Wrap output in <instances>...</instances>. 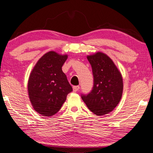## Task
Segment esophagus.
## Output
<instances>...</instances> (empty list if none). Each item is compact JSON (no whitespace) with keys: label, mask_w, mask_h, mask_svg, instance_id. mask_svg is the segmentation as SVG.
<instances>
[{"label":"esophagus","mask_w":153,"mask_h":153,"mask_svg":"<svg viewBox=\"0 0 153 153\" xmlns=\"http://www.w3.org/2000/svg\"><path fill=\"white\" fill-rule=\"evenodd\" d=\"M79 89V86L78 85H76V86H74L73 87V90L74 91H77Z\"/></svg>","instance_id":"1"}]
</instances>
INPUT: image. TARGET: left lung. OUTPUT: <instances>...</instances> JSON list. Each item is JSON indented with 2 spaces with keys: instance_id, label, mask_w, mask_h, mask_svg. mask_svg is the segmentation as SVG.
<instances>
[{
  "instance_id": "8db88e82",
  "label": "left lung",
  "mask_w": 153,
  "mask_h": 153,
  "mask_svg": "<svg viewBox=\"0 0 153 153\" xmlns=\"http://www.w3.org/2000/svg\"><path fill=\"white\" fill-rule=\"evenodd\" d=\"M94 75V88L82 98L88 109L98 116L113 111L120 102L123 91L122 75L105 53L97 52L87 56Z\"/></svg>"
}]
</instances>
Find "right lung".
<instances>
[{"instance_id": "add662e5", "label": "right lung", "mask_w": 153, "mask_h": 153, "mask_svg": "<svg viewBox=\"0 0 153 153\" xmlns=\"http://www.w3.org/2000/svg\"><path fill=\"white\" fill-rule=\"evenodd\" d=\"M67 58V54L50 51L38 59L30 74V101L33 109L42 116L55 115L66 100L68 94L72 91L62 70Z\"/></svg>"}]
</instances>
